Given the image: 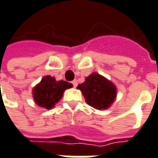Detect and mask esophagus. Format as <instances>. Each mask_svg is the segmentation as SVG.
Segmentation results:
<instances>
[{"label": "esophagus", "instance_id": "1", "mask_svg": "<svg viewBox=\"0 0 158 158\" xmlns=\"http://www.w3.org/2000/svg\"><path fill=\"white\" fill-rule=\"evenodd\" d=\"M72 84H73L74 88H76V87L78 86V81H77V79H74V80L72 81Z\"/></svg>", "mask_w": 158, "mask_h": 158}]
</instances>
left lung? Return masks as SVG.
Masks as SVG:
<instances>
[{"label":"left lung","mask_w":158,"mask_h":158,"mask_svg":"<svg viewBox=\"0 0 158 158\" xmlns=\"http://www.w3.org/2000/svg\"><path fill=\"white\" fill-rule=\"evenodd\" d=\"M78 89L82 92L87 104L98 110H106L113 105L117 97L116 86L104 76L93 72L79 84Z\"/></svg>","instance_id":"obj_1"}]
</instances>
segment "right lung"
I'll use <instances>...</instances> for the list:
<instances>
[{
    "label": "right lung",
    "instance_id": "add662e5",
    "mask_svg": "<svg viewBox=\"0 0 158 158\" xmlns=\"http://www.w3.org/2000/svg\"><path fill=\"white\" fill-rule=\"evenodd\" d=\"M72 84L67 81H57L50 75L43 77L41 81L32 89L33 98L38 106L51 110L60 101L66 89L72 88Z\"/></svg>",
    "mask_w": 158,
    "mask_h": 158
}]
</instances>
